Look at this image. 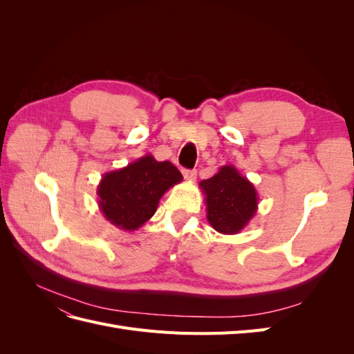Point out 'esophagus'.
Returning a JSON list of instances; mask_svg holds the SVG:
<instances>
[{"instance_id":"obj_1","label":"esophagus","mask_w":354,"mask_h":354,"mask_svg":"<svg viewBox=\"0 0 354 354\" xmlns=\"http://www.w3.org/2000/svg\"><path fill=\"white\" fill-rule=\"evenodd\" d=\"M181 173H183V177L186 180H195L196 178V171L195 169H181Z\"/></svg>"}]
</instances>
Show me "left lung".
I'll return each instance as SVG.
<instances>
[{
    "label": "left lung",
    "mask_w": 354,
    "mask_h": 354,
    "mask_svg": "<svg viewBox=\"0 0 354 354\" xmlns=\"http://www.w3.org/2000/svg\"><path fill=\"white\" fill-rule=\"evenodd\" d=\"M207 203V220L214 230L236 234L259 209V195L251 181L233 165H223L199 183Z\"/></svg>",
    "instance_id": "left-lung-1"
}]
</instances>
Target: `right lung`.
<instances>
[{
  "label": "right lung",
  "instance_id": "1",
  "mask_svg": "<svg viewBox=\"0 0 354 354\" xmlns=\"http://www.w3.org/2000/svg\"><path fill=\"white\" fill-rule=\"evenodd\" d=\"M183 180L169 162H159L151 153L124 168L103 174L97 186L99 208L115 227L134 232L156 212L168 189Z\"/></svg>",
  "mask_w": 354,
  "mask_h": 354
}]
</instances>
